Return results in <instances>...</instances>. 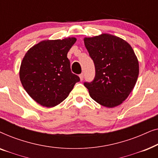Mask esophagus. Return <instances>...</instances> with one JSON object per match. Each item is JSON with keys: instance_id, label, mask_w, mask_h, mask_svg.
<instances>
[{"instance_id": "obj_1", "label": "esophagus", "mask_w": 158, "mask_h": 158, "mask_svg": "<svg viewBox=\"0 0 158 158\" xmlns=\"http://www.w3.org/2000/svg\"><path fill=\"white\" fill-rule=\"evenodd\" d=\"M79 77H80V79H81V81H83V74L79 75Z\"/></svg>"}]
</instances>
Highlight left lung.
Listing matches in <instances>:
<instances>
[{
	"mask_svg": "<svg viewBox=\"0 0 158 158\" xmlns=\"http://www.w3.org/2000/svg\"><path fill=\"white\" fill-rule=\"evenodd\" d=\"M84 43L96 69L94 81L84 83L90 96L103 106L120 105L132 91L139 75L133 49L125 40L109 34L85 37Z\"/></svg>",
	"mask_w": 158,
	"mask_h": 158,
	"instance_id": "obj_1",
	"label": "left lung"
}]
</instances>
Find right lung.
<instances>
[{
	"label": "right lung",
	"mask_w": 158,
	"mask_h": 158,
	"mask_svg": "<svg viewBox=\"0 0 158 158\" xmlns=\"http://www.w3.org/2000/svg\"><path fill=\"white\" fill-rule=\"evenodd\" d=\"M76 38L42 41L30 48L21 62L19 77L36 103L54 107L68 96L80 77L71 72L68 51Z\"/></svg>",
	"instance_id": "obj_1"
}]
</instances>
